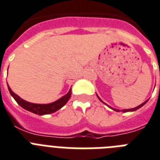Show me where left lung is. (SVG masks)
<instances>
[{"instance_id":"1","label":"left lung","mask_w":160,"mask_h":160,"mask_svg":"<svg viewBox=\"0 0 160 160\" xmlns=\"http://www.w3.org/2000/svg\"><path fill=\"white\" fill-rule=\"evenodd\" d=\"M98 99H99V100H100L101 102H102V101L101 100V99H100V98H98ZM148 102V100H147V101H145V102H144L143 103H141V105H139L138 107L134 108H131V109H124V110H122V112H130V111H136V110H137V109H138V108H141V107H142V106H143V105H145V103H146V102ZM103 103H104V102H103ZM105 104H106V103H105ZM108 107H109L110 108H112V109H114V108H111V107H110V106H108ZM114 110H115V111H117V112H119V110H117V109H114Z\"/></svg>"}]
</instances>
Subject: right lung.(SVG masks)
Here are the masks:
<instances>
[{
    "mask_svg": "<svg viewBox=\"0 0 160 160\" xmlns=\"http://www.w3.org/2000/svg\"><path fill=\"white\" fill-rule=\"evenodd\" d=\"M8 89L10 91V94L12 95V97L15 98V100L16 101L17 103L21 106L23 108L28 110V111L33 112L35 114H38V115H44V114H50L52 112H55L60 108H62L67 101L69 100V98H71V89L69 90L68 93L64 95L63 97L57 100L56 102H52V103H48V104H37V103H32V102H27V101L22 99L20 97L17 95L16 93L10 89V88L8 85Z\"/></svg>",
    "mask_w": 160,
    "mask_h": 160,
    "instance_id": "right-lung-1",
    "label": "right lung"
}]
</instances>
